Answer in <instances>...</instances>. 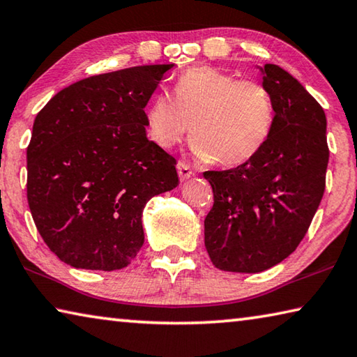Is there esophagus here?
Instances as JSON below:
<instances>
[{"instance_id":"1","label":"esophagus","mask_w":357,"mask_h":357,"mask_svg":"<svg viewBox=\"0 0 357 357\" xmlns=\"http://www.w3.org/2000/svg\"><path fill=\"white\" fill-rule=\"evenodd\" d=\"M176 170H178V174H179V179H181V181L190 178L192 174H193L192 168H190L189 165H187V164H184V162H178Z\"/></svg>"}]
</instances>
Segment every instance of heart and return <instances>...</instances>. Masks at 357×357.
I'll return each mask as SVG.
<instances>
[{"label":"heart","mask_w":357,"mask_h":357,"mask_svg":"<svg viewBox=\"0 0 357 357\" xmlns=\"http://www.w3.org/2000/svg\"><path fill=\"white\" fill-rule=\"evenodd\" d=\"M269 89L255 80L197 66L183 72L173 96L159 93L144 112L149 140L168 149L192 132L190 149L202 162L239 167L257 157L274 129Z\"/></svg>","instance_id":"b5f03b06"}]
</instances>
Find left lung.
Returning a JSON list of instances; mask_svg holds the SVG:
<instances>
[{
	"mask_svg": "<svg viewBox=\"0 0 357 357\" xmlns=\"http://www.w3.org/2000/svg\"><path fill=\"white\" fill-rule=\"evenodd\" d=\"M274 100V129L244 165L204 172L214 204L204 219V245L215 268L261 273L304 239L326 187L329 148L323 107L275 64L259 68Z\"/></svg>",
	"mask_w": 357,
	"mask_h": 357,
	"instance_id": "obj_1",
	"label": "left lung"
}]
</instances>
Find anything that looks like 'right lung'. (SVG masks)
Wrapping results in <instances>:
<instances>
[{
	"label": "right lung",
	"instance_id": "add662e5",
	"mask_svg": "<svg viewBox=\"0 0 357 357\" xmlns=\"http://www.w3.org/2000/svg\"><path fill=\"white\" fill-rule=\"evenodd\" d=\"M172 68L137 66L83 78L34 119L29 211L48 249L72 268H126L144 243V204L179 183L176 159L144 129V107Z\"/></svg>",
	"mask_w": 357,
	"mask_h": 357
}]
</instances>
